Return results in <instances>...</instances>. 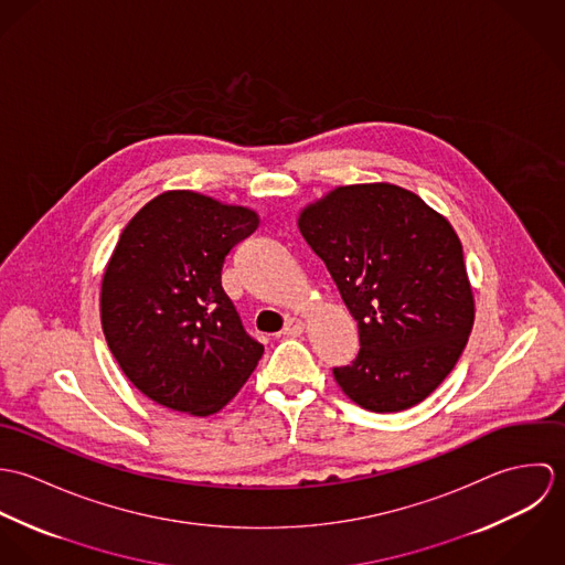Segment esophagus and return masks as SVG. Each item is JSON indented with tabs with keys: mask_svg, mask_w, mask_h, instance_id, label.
Segmentation results:
<instances>
[{
	"mask_svg": "<svg viewBox=\"0 0 565 565\" xmlns=\"http://www.w3.org/2000/svg\"><path fill=\"white\" fill-rule=\"evenodd\" d=\"M302 330H305V320H302V318H289V320L285 322L282 334H291V337H296V334H300Z\"/></svg>",
	"mask_w": 565,
	"mask_h": 565,
	"instance_id": "34e87169",
	"label": "esophagus"
}]
</instances>
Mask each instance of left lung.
<instances>
[{"label": "left lung", "instance_id": "obj_1", "mask_svg": "<svg viewBox=\"0 0 565 565\" xmlns=\"http://www.w3.org/2000/svg\"><path fill=\"white\" fill-rule=\"evenodd\" d=\"M359 328L361 350L332 376L352 403L394 413L428 398L459 361L475 294L450 222L392 182L328 191L298 215Z\"/></svg>", "mask_w": 565, "mask_h": 565}]
</instances>
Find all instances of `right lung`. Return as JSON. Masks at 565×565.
<instances>
[{
  "mask_svg": "<svg viewBox=\"0 0 565 565\" xmlns=\"http://www.w3.org/2000/svg\"><path fill=\"white\" fill-rule=\"evenodd\" d=\"M258 213L173 189L124 228L102 276L99 318L128 381L171 411L206 417L245 385L263 345L222 287L226 254Z\"/></svg>",
  "mask_w": 565,
  "mask_h": 565,
  "instance_id": "add662e5",
  "label": "right lung"
}]
</instances>
